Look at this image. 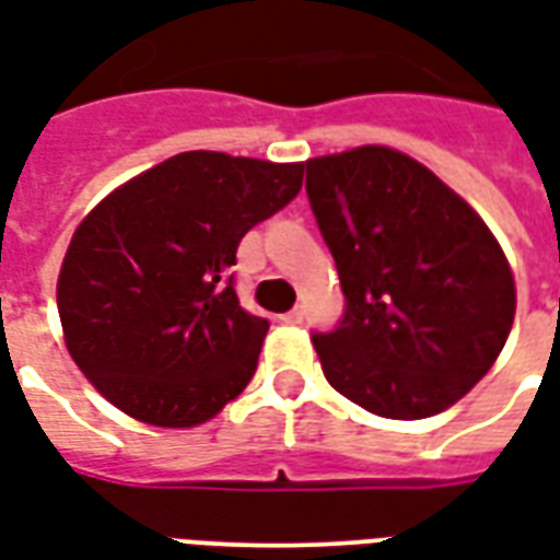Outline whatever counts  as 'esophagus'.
Masks as SVG:
<instances>
[{"mask_svg": "<svg viewBox=\"0 0 560 560\" xmlns=\"http://www.w3.org/2000/svg\"><path fill=\"white\" fill-rule=\"evenodd\" d=\"M303 305H296V308H291V312H288V315H281V320H288V324H300V320H303Z\"/></svg>", "mask_w": 560, "mask_h": 560, "instance_id": "esophagus-1", "label": "esophagus"}]
</instances>
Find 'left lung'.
<instances>
[{
    "mask_svg": "<svg viewBox=\"0 0 560 560\" xmlns=\"http://www.w3.org/2000/svg\"><path fill=\"white\" fill-rule=\"evenodd\" d=\"M303 167L348 300L339 327L312 336L329 387L387 420L446 411L513 327L504 248L465 197L399 149L357 147Z\"/></svg>",
    "mask_w": 560,
    "mask_h": 560,
    "instance_id": "left-lung-1",
    "label": "left lung"
}]
</instances>
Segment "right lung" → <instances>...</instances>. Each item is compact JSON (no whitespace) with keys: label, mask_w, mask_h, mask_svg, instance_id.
<instances>
[{"label":"right lung","mask_w":560,"mask_h":560,"mask_svg":"<svg viewBox=\"0 0 560 560\" xmlns=\"http://www.w3.org/2000/svg\"><path fill=\"white\" fill-rule=\"evenodd\" d=\"M303 188V161L179 152L90 209L56 305L71 360L119 411L161 429L212 420L252 381L269 320L228 269L255 224Z\"/></svg>","instance_id":"add662e5"}]
</instances>
